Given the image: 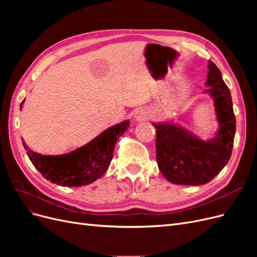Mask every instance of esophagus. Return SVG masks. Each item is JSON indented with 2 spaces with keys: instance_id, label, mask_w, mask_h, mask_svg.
Returning a JSON list of instances; mask_svg holds the SVG:
<instances>
[{
  "instance_id": "esophagus-1",
  "label": "esophagus",
  "mask_w": 257,
  "mask_h": 257,
  "mask_svg": "<svg viewBox=\"0 0 257 257\" xmlns=\"http://www.w3.org/2000/svg\"><path fill=\"white\" fill-rule=\"evenodd\" d=\"M148 118V112L143 109V108H141V109H138L135 113V119L137 121H145L146 119Z\"/></svg>"
}]
</instances>
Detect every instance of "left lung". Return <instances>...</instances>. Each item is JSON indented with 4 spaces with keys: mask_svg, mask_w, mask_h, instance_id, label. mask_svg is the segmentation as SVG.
<instances>
[{
    "mask_svg": "<svg viewBox=\"0 0 257 257\" xmlns=\"http://www.w3.org/2000/svg\"><path fill=\"white\" fill-rule=\"evenodd\" d=\"M207 92L214 99L220 130L204 142L173 123H152L157 128V162L168 181L182 185L206 184L230 159L236 133V118L230 92L220 69L209 61Z\"/></svg>",
    "mask_w": 257,
    "mask_h": 257,
    "instance_id": "left-lung-1",
    "label": "left lung"
}]
</instances>
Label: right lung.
Masks as SVG:
<instances>
[{"mask_svg": "<svg viewBox=\"0 0 257 257\" xmlns=\"http://www.w3.org/2000/svg\"><path fill=\"white\" fill-rule=\"evenodd\" d=\"M128 125V121H123L79 149L56 157L31 151L25 143L23 147L32 164L47 180L62 186H81L104 175L113 158L114 145Z\"/></svg>", "mask_w": 257, "mask_h": 257, "instance_id": "right-lung-1", "label": "right lung"}]
</instances>
